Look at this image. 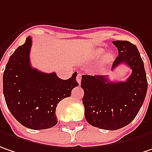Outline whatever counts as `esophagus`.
I'll list each match as a JSON object with an SVG mask.
<instances>
[{
  "label": "esophagus",
  "instance_id": "esophagus-1",
  "mask_svg": "<svg viewBox=\"0 0 152 152\" xmlns=\"http://www.w3.org/2000/svg\"><path fill=\"white\" fill-rule=\"evenodd\" d=\"M76 81H77L78 83H81V81H82V74L81 73H78L77 74V76H76Z\"/></svg>",
  "mask_w": 152,
  "mask_h": 152
}]
</instances>
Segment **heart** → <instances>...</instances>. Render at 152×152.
Listing matches in <instances>:
<instances>
[{"label":"heart","instance_id":"b5f03b06","mask_svg":"<svg viewBox=\"0 0 152 152\" xmlns=\"http://www.w3.org/2000/svg\"><path fill=\"white\" fill-rule=\"evenodd\" d=\"M103 54H104V50H103L102 49H97L95 50L94 52H93L92 58H94V60H98V59H100V58L102 57ZM113 59V56L112 54H109V55L106 56L105 61H106L107 63H110V62H112Z\"/></svg>","mask_w":152,"mask_h":152}]
</instances>
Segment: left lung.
Segmentation results:
<instances>
[{
    "label": "left lung",
    "instance_id": "left-lung-1",
    "mask_svg": "<svg viewBox=\"0 0 152 152\" xmlns=\"http://www.w3.org/2000/svg\"><path fill=\"white\" fill-rule=\"evenodd\" d=\"M119 50L112 69L125 64L132 74L125 82H111L107 76L83 75L81 87L84 90L83 104L85 119L91 126L104 130H117L134 120L147 92L144 62L135 45L116 40Z\"/></svg>",
    "mask_w": 152,
    "mask_h": 152
}]
</instances>
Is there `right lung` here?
I'll use <instances>...</instances> for the list:
<instances>
[{
  "mask_svg": "<svg viewBox=\"0 0 152 152\" xmlns=\"http://www.w3.org/2000/svg\"><path fill=\"white\" fill-rule=\"evenodd\" d=\"M31 38L10 56L3 73V94L7 106L22 126L33 130L47 129L58 123L56 108L78 86L77 73L63 80L56 73H44L30 63Z\"/></svg>",
  "mask_w": 152,
  "mask_h": 152,
  "instance_id": "right-lung-1",
  "label": "right lung"
}]
</instances>
